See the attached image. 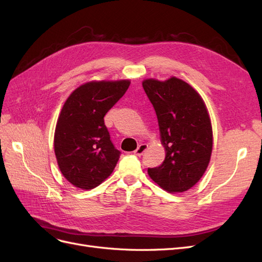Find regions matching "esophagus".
<instances>
[{"instance_id": "34e87169", "label": "esophagus", "mask_w": 262, "mask_h": 262, "mask_svg": "<svg viewBox=\"0 0 262 262\" xmlns=\"http://www.w3.org/2000/svg\"><path fill=\"white\" fill-rule=\"evenodd\" d=\"M146 148H147V145L146 144H140L139 146H138V148L134 150V154H136L137 156H141L142 154H143L145 150H146Z\"/></svg>"}]
</instances>
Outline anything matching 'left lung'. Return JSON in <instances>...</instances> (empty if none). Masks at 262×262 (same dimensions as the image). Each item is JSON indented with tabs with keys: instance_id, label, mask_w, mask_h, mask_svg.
<instances>
[{
	"instance_id": "1",
	"label": "left lung",
	"mask_w": 262,
	"mask_h": 262,
	"mask_svg": "<svg viewBox=\"0 0 262 262\" xmlns=\"http://www.w3.org/2000/svg\"><path fill=\"white\" fill-rule=\"evenodd\" d=\"M152 102L166 156L163 164L147 172L170 193L184 192L201 179L208 168L213 146L210 116L202 97L185 81L144 80Z\"/></svg>"
}]
</instances>
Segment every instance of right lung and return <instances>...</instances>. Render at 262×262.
Segmentation results:
<instances>
[{
  "label": "right lung",
  "instance_id": "right-lung-1",
  "mask_svg": "<svg viewBox=\"0 0 262 262\" xmlns=\"http://www.w3.org/2000/svg\"><path fill=\"white\" fill-rule=\"evenodd\" d=\"M129 80L92 81L72 92L63 105L54 131V153L66 179L90 190L114 171L120 157L104 117L129 89Z\"/></svg>",
  "mask_w": 262,
  "mask_h": 262
}]
</instances>
